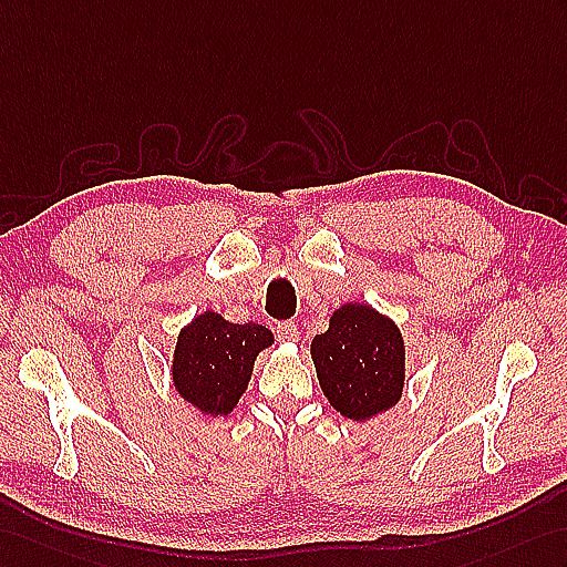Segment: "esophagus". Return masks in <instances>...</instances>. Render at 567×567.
<instances>
[{
  "mask_svg": "<svg viewBox=\"0 0 567 567\" xmlns=\"http://www.w3.org/2000/svg\"><path fill=\"white\" fill-rule=\"evenodd\" d=\"M276 339L286 341V343L298 341V327H296V322H279V324H276Z\"/></svg>",
  "mask_w": 567,
  "mask_h": 567,
  "instance_id": "34e87169",
  "label": "esophagus"
}]
</instances>
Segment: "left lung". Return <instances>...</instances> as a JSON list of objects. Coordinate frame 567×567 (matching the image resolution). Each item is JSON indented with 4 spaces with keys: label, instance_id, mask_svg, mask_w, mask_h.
<instances>
[{
    "label": "left lung",
    "instance_id": "1",
    "mask_svg": "<svg viewBox=\"0 0 567 567\" xmlns=\"http://www.w3.org/2000/svg\"><path fill=\"white\" fill-rule=\"evenodd\" d=\"M317 380L343 419L370 421L404 392V339L390 317L365 302H347L310 343Z\"/></svg>",
    "mask_w": 567,
    "mask_h": 567
}]
</instances>
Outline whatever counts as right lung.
<instances>
[{
	"mask_svg": "<svg viewBox=\"0 0 567 567\" xmlns=\"http://www.w3.org/2000/svg\"><path fill=\"white\" fill-rule=\"evenodd\" d=\"M271 343L274 334L261 324H233L214 310L197 315L177 334L175 392L204 416H228L247 390L257 353Z\"/></svg>",
	"mask_w": 567,
	"mask_h": 567,
	"instance_id": "1",
	"label": "right lung"
}]
</instances>
